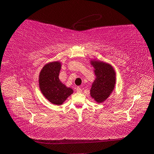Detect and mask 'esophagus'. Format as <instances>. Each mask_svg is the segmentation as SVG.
<instances>
[{"label": "esophagus", "mask_w": 154, "mask_h": 154, "mask_svg": "<svg viewBox=\"0 0 154 154\" xmlns=\"http://www.w3.org/2000/svg\"><path fill=\"white\" fill-rule=\"evenodd\" d=\"M76 91H77V93H82V89L80 87H77V88H76Z\"/></svg>", "instance_id": "esophagus-1"}]
</instances>
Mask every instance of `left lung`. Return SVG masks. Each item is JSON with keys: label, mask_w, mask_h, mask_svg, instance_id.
Here are the masks:
<instances>
[{"label": "left lung", "mask_w": 154, "mask_h": 154, "mask_svg": "<svg viewBox=\"0 0 154 154\" xmlns=\"http://www.w3.org/2000/svg\"><path fill=\"white\" fill-rule=\"evenodd\" d=\"M96 75L91 88V96L98 103H103L114 90L115 72L110 65L101 61H91Z\"/></svg>", "instance_id": "left-lung-1"}]
</instances>
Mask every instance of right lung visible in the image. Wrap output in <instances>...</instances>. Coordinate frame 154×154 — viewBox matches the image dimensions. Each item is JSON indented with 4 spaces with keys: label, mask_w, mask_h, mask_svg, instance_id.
Returning a JSON list of instances; mask_svg holds the SVG:
<instances>
[{
    "label": "right lung",
    "mask_w": 154,
    "mask_h": 154,
    "mask_svg": "<svg viewBox=\"0 0 154 154\" xmlns=\"http://www.w3.org/2000/svg\"><path fill=\"white\" fill-rule=\"evenodd\" d=\"M61 68L60 63L51 62L45 65L39 76V86L42 94L49 102L60 105L73 93V90L66 87L58 78Z\"/></svg>",
    "instance_id": "add662e5"
}]
</instances>
